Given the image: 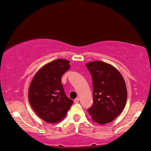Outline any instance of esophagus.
I'll return each instance as SVG.
<instances>
[{
  "instance_id": "esophagus-1",
  "label": "esophagus",
  "mask_w": 151,
  "mask_h": 151,
  "mask_svg": "<svg viewBox=\"0 0 151 151\" xmlns=\"http://www.w3.org/2000/svg\"><path fill=\"white\" fill-rule=\"evenodd\" d=\"M78 102H79V98H76L75 100H74V102H75V103H78Z\"/></svg>"
}]
</instances>
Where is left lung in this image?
Here are the masks:
<instances>
[{"label":"left lung","instance_id":"left-lung-1","mask_svg":"<svg viewBox=\"0 0 151 151\" xmlns=\"http://www.w3.org/2000/svg\"><path fill=\"white\" fill-rule=\"evenodd\" d=\"M92 78V106L88 110L94 122L100 124L114 120L124 109L127 90L124 78L116 69L103 61L86 63Z\"/></svg>","mask_w":151,"mask_h":151}]
</instances>
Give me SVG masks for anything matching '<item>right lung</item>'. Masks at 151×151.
<instances>
[{"instance_id":"right-lung-1","label":"right lung","mask_w":151,"mask_h":151,"mask_svg":"<svg viewBox=\"0 0 151 151\" xmlns=\"http://www.w3.org/2000/svg\"><path fill=\"white\" fill-rule=\"evenodd\" d=\"M70 68V61L65 59L51 61L38 71L29 86V103L37 114L47 122L60 121L73 104L61 83L63 74Z\"/></svg>"}]
</instances>
